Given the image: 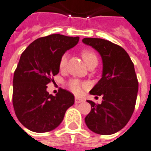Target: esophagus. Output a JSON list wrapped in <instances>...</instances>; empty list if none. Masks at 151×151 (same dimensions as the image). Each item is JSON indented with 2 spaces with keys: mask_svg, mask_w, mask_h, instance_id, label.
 <instances>
[{
  "mask_svg": "<svg viewBox=\"0 0 151 151\" xmlns=\"http://www.w3.org/2000/svg\"><path fill=\"white\" fill-rule=\"evenodd\" d=\"M83 101H84L83 99L80 98V97H78V96H76L75 97V103L76 104L81 103V102H83Z\"/></svg>",
  "mask_w": 151,
  "mask_h": 151,
  "instance_id": "esophagus-1",
  "label": "esophagus"
}]
</instances>
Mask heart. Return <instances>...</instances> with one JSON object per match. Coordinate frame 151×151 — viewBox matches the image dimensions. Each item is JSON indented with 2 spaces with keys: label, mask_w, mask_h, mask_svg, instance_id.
Wrapping results in <instances>:
<instances>
[{
  "label": "heart",
  "mask_w": 151,
  "mask_h": 151,
  "mask_svg": "<svg viewBox=\"0 0 151 151\" xmlns=\"http://www.w3.org/2000/svg\"><path fill=\"white\" fill-rule=\"evenodd\" d=\"M82 57L86 63V64L89 65L93 62H97V58H96V54L91 50H83L81 52ZM68 60V54L64 53L60 58L59 60V67L60 69H64L66 65ZM86 86V84L81 82V81L78 79H71L67 82V87L70 91H72L73 93L78 94L80 93L82 88Z\"/></svg>",
  "instance_id": "b5f03b06"
}]
</instances>
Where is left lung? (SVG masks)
I'll return each instance as SVG.
<instances>
[{
  "label": "left lung",
  "mask_w": 151,
  "mask_h": 151,
  "mask_svg": "<svg viewBox=\"0 0 151 151\" xmlns=\"http://www.w3.org/2000/svg\"><path fill=\"white\" fill-rule=\"evenodd\" d=\"M82 42L97 50L103 62L102 78L89 92L103 101H87L91 111L85 122L96 134H114L126 126L134 110L139 82L134 64L124 48L109 40L85 38Z\"/></svg>",
  "instance_id": "1"
}]
</instances>
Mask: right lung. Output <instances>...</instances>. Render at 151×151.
Wrapping results in <instances>:
<instances>
[{"label": "right lung", "mask_w": 151, "mask_h": 151, "mask_svg": "<svg viewBox=\"0 0 151 151\" xmlns=\"http://www.w3.org/2000/svg\"><path fill=\"white\" fill-rule=\"evenodd\" d=\"M78 41V36L50 35L35 40L22 53L13 77L12 104L19 121L30 131L55 129L74 104L70 92L60 88L53 96L47 85L59 72L61 56Z\"/></svg>", "instance_id": "right-lung-1"}]
</instances>
